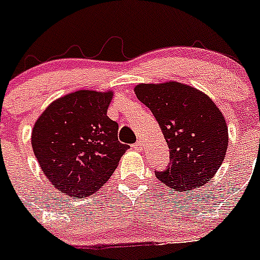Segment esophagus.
Here are the masks:
<instances>
[{
  "label": "esophagus",
  "instance_id": "1",
  "mask_svg": "<svg viewBox=\"0 0 260 260\" xmlns=\"http://www.w3.org/2000/svg\"><path fill=\"white\" fill-rule=\"evenodd\" d=\"M142 147H144L142 141H137L136 144H133V149H136V150H142Z\"/></svg>",
  "mask_w": 260,
  "mask_h": 260
}]
</instances>
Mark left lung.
Wrapping results in <instances>:
<instances>
[{"label":"left lung","mask_w":260,"mask_h":260,"mask_svg":"<svg viewBox=\"0 0 260 260\" xmlns=\"http://www.w3.org/2000/svg\"><path fill=\"white\" fill-rule=\"evenodd\" d=\"M136 96L151 110L169 147V163L157 179L176 191L205 185L219 169L229 131L219 109L207 94L169 82L138 84Z\"/></svg>","instance_id":"left-lung-1"}]
</instances>
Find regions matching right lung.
<instances>
[{
  "label": "right lung",
  "instance_id": "obj_1",
  "mask_svg": "<svg viewBox=\"0 0 260 260\" xmlns=\"http://www.w3.org/2000/svg\"><path fill=\"white\" fill-rule=\"evenodd\" d=\"M110 91H77L53 101L36 122L31 147L48 181L65 195L86 198L110 178L129 146L106 113Z\"/></svg>",
  "mask_w": 260,
  "mask_h": 260
}]
</instances>
